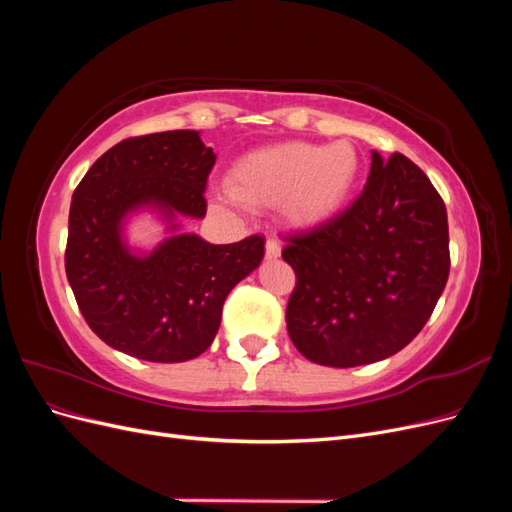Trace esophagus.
<instances>
[{"label": "esophagus", "mask_w": 512, "mask_h": 512, "mask_svg": "<svg viewBox=\"0 0 512 512\" xmlns=\"http://www.w3.org/2000/svg\"><path fill=\"white\" fill-rule=\"evenodd\" d=\"M265 254H267V258H269V260L280 258V256H282V245L277 243L275 239H267V245H265Z\"/></svg>", "instance_id": "34e87169"}]
</instances>
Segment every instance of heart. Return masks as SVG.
<instances>
[{"label": "heart", "mask_w": 512, "mask_h": 512, "mask_svg": "<svg viewBox=\"0 0 512 512\" xmlns=\"http://www.w3.org/2000/svg\"><path fill=\"white\" fill-rule=\"evenodd\" d=\"M361 158L348 141H286L245 153L228 173V194L250 209L280 207L294 228L327 224L359 183Z\"/></svg>", "instance_id": "1"}]
</instances>
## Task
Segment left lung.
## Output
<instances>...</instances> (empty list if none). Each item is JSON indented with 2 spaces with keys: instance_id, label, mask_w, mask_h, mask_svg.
I'll return each instance as SVG.
<instances>
[{
  "instance_id": "1",
  "label": "left lung",
  "mask_w": 512,
  "mask_h": 512,
  "mask_svg": "<svg viewBox=\"0 0 512 512\" xmlns=\"http://www.w3.org/2000/svg\"><path fill=\"white\" fill-rule=\"evenodd\" d=\"M297 273L286 307L292 344L318 365L389 359L421 333L448 280V220L412 160L371 151L363 192L327 224L286 239Z\"/></svg>"
}]
</instances>
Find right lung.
<instances>
[{
  "mask_svg": "<svg viewBox=\"0 0 512 512\" xmlns=\"http://www.w3.org/2000/svg\"><path fill=\"white\" fill-rule=\"evenodd\" d=\"M213 164L200 132H156L108 149L74 190L66 275L104 344L151 363L196 359L213 344L228 292L260 267L262 237L215 245L181 226L207 215ZM138 212L165 226L153 248L127 239Z\"/></svg>",
  "mask_w": 512,
  "mask_h": 512,
  "instance_id": "obj_1",
  "label": "right lung"
}]
</instances>
